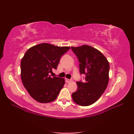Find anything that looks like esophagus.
<instances>
[{
  "mask_svg": "<svg viewBox=\"0 0 134 134\" xmlns=\"http://www.w3.org/2000/svg\"><path fill=\"white\" fill-rule=\"evenodd\" d=\"M65 81H66V83H69V82H71V80H69V79H65Z\"/></svg>",
  "mask_w": 134,
  "mask_h": 134,
  "instance_id": "34e87169",
  "label": "esophagus"
}]
</instances>
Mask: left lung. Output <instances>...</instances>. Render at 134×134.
Wrapping results in <instances>:
<instances>
[{
  "mask_svg": "<svg viewBox=\"0 0 134 134\" xmlns=\"http://www.w3.org/2000/svg\"><path fill=\"white\" fill-rule=\"evenodd\" d=\"M80 62V74L86 75V81H77L78 90L72 94L76 104L88 106L99 99L109 81L110 64L105 56L97 49L87 45L71 47Z\"/></svg>",
  "mask_w": 134,
  "mask_h": 134,
  "instance_id": "1",
  "label": "left lung"
}]
</instances>
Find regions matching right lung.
<instances>
[{
  "label": "right lung",
  "mask_w": 134,
  "mask_h": 134,
  "mask_svg": "<svg viewBox=\"0 0 134 134\" xmlns=\"http://www.w3.org/2000/svg\"><path fill=\"white\" fill-rule=\"evenodd\" d=\"M69 47H59L42 43L26 51L21 61V79L27 91L36 101L54 100L65 83V79L51 77L49 73L57 69L62 55Z\"/></svg>",
  "instance_id": "add662e5"
}]
</instances>
